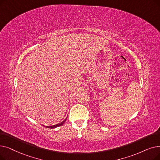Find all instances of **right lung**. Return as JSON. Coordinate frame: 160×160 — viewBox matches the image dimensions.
I'll return each instance as SVG.
<instances>
[{
	"label": "right lung",
	"mask_w": 160,
	"mask_h": 160,
	"mask_svg": "<svg viewBox=\"0 0 160 160\" xmlns=\"http://www.w3.org/2000/svg\"><path fill=\"white\" fill-rule=\"evenodd\" d=\"M66 120H67V118H66L65 120H63V121L62 122H61V123H58V124H56V125H53V126H46V128L53 129V128H57V127L61 126H62V125H63V123L65 122Z\"/></svg>",
	"instance_id": "right-lung-1"
}]
</instances>
